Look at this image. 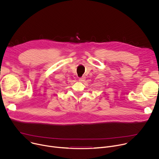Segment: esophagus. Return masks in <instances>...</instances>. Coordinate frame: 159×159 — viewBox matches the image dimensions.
<instances>
[{"label":"esophagus","mask_w":159,"mask_h":159,"mask_svg":"<svg viewBox=\"0 0 159 159\" xmlns=\"http://www.w3.org/2000/svg\"><path fill=\"white\" fill-rule=\"evenodd\" d=\"M85 80V77H82V78H80L79 79V82H83V81H84Z\"/></svg>","instance_id":"esophagus-1"}]
</instances>
